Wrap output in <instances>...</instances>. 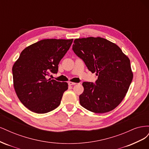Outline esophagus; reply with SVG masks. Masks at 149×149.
Masks as SVG:
<instances>
[{"label":"esophagus","mask_w":149,"mask_h":149,"mask_svg":"<svg viewBox=\"0 0 149 149\" xmlns=\"http://www.w3.org/2000/svg\"><path fill=\"white\" fill-rule=\"evenodd\" d=\"M76 83H73V82H72V81H69L68 82V85L69 86H72V85H75Z\"/></svg>","instance_id":"34e87169"}]
</instances>
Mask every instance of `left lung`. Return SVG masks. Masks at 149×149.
Listing matches in <instances>:
<instances>
[{
	"label": "left lung",
	"mask_w": 149,
	"mask_h": 149,
	"mask_svg": "<svg viewBox=\"0 0 149 149\" xmlns=\"http://www.w3.org/2000/svg\"><path fill=\"white\" fill-rule=\"evenodd\" d=\"M73 50L98 76L96 84L83 83L80 104L94 113L114 109L124 100L133 79L129 58L116 44L101 37L76 38Z\"/></svg>",
	"instance_id": "left-lung-1"
}]
</instances>
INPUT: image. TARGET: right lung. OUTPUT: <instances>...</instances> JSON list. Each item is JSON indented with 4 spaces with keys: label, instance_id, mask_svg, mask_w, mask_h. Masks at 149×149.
I'll return each instance as SVG.
<instances>
[{
    "label": "right lung",
    "instance_id": "right-lung-1",
    "mask_svg": "<svg viewBox=\"0 0 149 149\" xmlns=\"http://www.w3.org/2000/svg\"><path fill=\"white\" fill-rule=\"evenodd\" d=\"M73 39H44L26 47L12 67L13 86L20 102L37 114L52 111L60 104L68 83L48 78Z\"/></svg>",
    "mask_w": 149,
    "mask_h": 149
}]
</instances>
